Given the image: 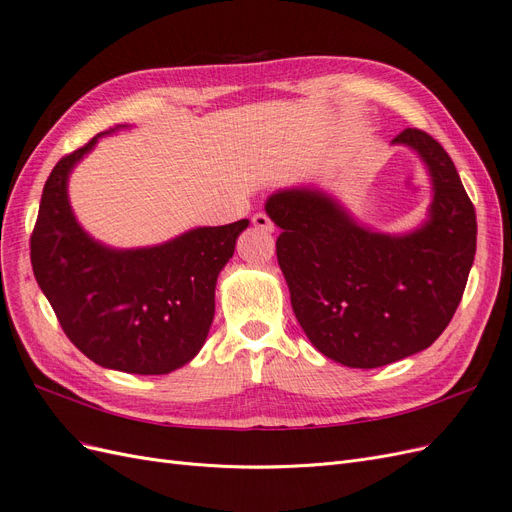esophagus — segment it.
I'll return each mask as SVG.
<instances>
[{
    "instance_id": "34e87169",
    "label": "esophagus",
    "mask_w": 512,
    "mask_h": 512,
    "mask_svg": "<svg viewBox=\"0 0 512 512\" xmlns=\"http://www.w3.org/2000/svg\"><path fill=\"white\" fill-rule=\"evenodd\" d=\"M252 224L258 230H262V232H273L275 230V226H273V222H271V218H269L267 213H256L254 218H252Z\"/></svg>"
}]
</instances>
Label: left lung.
Segmentation results:
<instances>
[{"label": "left lung", "mask_w": 512, "mask_h": 512, "mask_svg": "<svg viewBox=\"0 0 512 512\" xmlns=\"http://www.w3.org/2000/svg\"><path fill=\"white\" fill-rule=\"evenodd\" d=\"M393 145L431 177L429 218L406 235L361 226L329 194L280 190L265 211L282 228L277 262L301 329L324 356L374 369L429 348L451 322L476 254V213L453 160L427 132Z\"/></svg>", "instance_id": "1"}]
</instances>
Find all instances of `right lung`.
<instances>
[{
    "label": "right lung",
    "mask_w": 512,
    "mask_h": 512,
    "mask_svg": "<svg viewBox=\"0 0 512 512\" xmlns=\"http://www.w3.org/2000/svg\"><path fill=\"white\" fill-rule=\"evenodd\" d=\"M106 130L61 158L44 183L32 232L36 282L70 342L94 363L162 376L203 348L215 314V282L247 220L183 232L162 245L115 250L76 222L68 177Z\"/></svg>",
    "instance_id": "1"
}]
</instances>
